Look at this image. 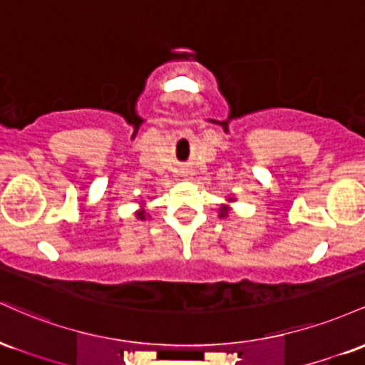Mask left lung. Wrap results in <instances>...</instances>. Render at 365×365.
I'll return each instance as SVG.
<instances>
[{"instance_id": "left-lung-1", "label": "left lung", "mask_w": 365, "mask_h": 365, "mask_svg": "<svg viewBox=\"0 0 365 365\" xmlns=\"http://www.w3.org/2000/svg\"><path fill=\"white\" fill-rule=\"evenodd\" d=\"M227 202H235V200L227 198ZM219 212H220L219 217H227V214H229V207H227V205H222V207L219 208Z\"/></svg>"}]
</instances>
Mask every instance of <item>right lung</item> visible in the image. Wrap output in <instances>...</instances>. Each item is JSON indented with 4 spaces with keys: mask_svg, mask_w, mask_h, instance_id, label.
Returning a JSON list of instances; mask_svg holds the SVG:
<instances>
[{
    "mask_svg": "<svg viewBox=\"0 0 365 365\" xmlns=\"http://www.w3.org/2000/svg\"><path fill=\"white\" fill-rule=\"evenodd\" d=\"M136 217H138V219L145 220V219H146V217H148V215H146V212H145V210H143V208H141V210H138V212H136Z\"/></svg>",
    "mask_w": 365,
    "mask_h": 365,
    "instance_id": "obj_1",
    "label": "right lung"
}]
</instances>
